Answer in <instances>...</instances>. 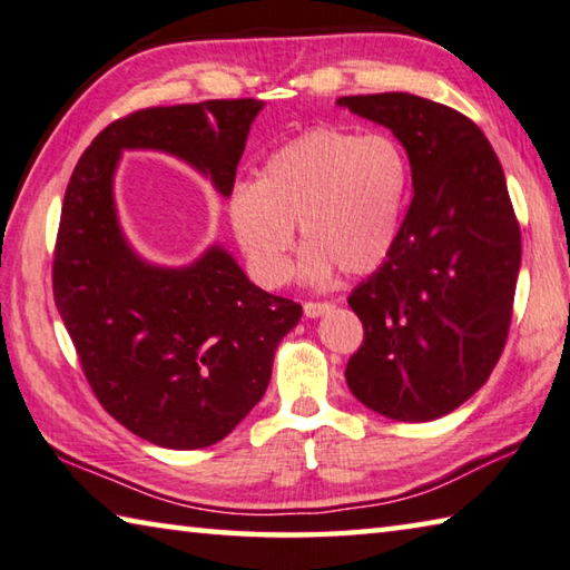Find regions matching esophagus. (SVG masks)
I'll return each instance as SVG.
<instances>
[{
  "label": "esophagus",
  "instance_id": "esophagus-1",
  "mask_svg": "<svg viewBox=\"0 0 570 570\" xmlns=\"http://www.w3.org/2000/svg\"><path fill=\"white\" fill-rule=\"evenodd\" d=\"M331 307H333L331 303H305L303 311H305L307 318H321V315L328 313Z\"/></svg>",
  "mask_w": 570,
  "mask_h": 570
}]
</instances>
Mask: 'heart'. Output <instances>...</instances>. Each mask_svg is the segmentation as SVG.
I'll return each mask as SVG.
<instances>
[{"instance_id":"b5f03b06","label":"heart","mask_w":570,"mask_h":570,"mask_svg":"<svg viewBox=\"0 0 570 570\" xmlns=\"http://www.w3.org/2000/svg\"><path fill=\"white\" fill-rule=\"evenodd\" d=\"M409 189V161L394 138L311 128L265 158L257 181H237L224 214L249 277L277 287L291 277L295 224L307 283L335 267L368 275L394 247Z\"/></svg>"}]
</instances>
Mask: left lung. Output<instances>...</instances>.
Returning <instances> with one entry per match:
<instances>
[{
  "label": "left lung",
  "mask_w": 570,
  "mask_h": 570,
  "mask_svg": "<svg viewBox=\"0 0 570 570\" xmlns=\"http://www.w3.org/2000/svg\"><path fill=\"white\" fill-rule=\"evenodd\" d=\"M389 128L412 164L414 197L394 247L351 293L363 346L346 384L396 422H432L462 406L505 348L520 273V227L482 130L412 92L335 100Z\"/></svg>",
  "instance_id": "obj_1"
}]
</instances>
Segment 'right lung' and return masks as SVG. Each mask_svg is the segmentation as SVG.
<instances>
[{
	"label": "right lung",
	"mask_w": 570,
	"mask_h": 570,
	"mask_svg": "<svg viewBox=\"0 0 570 570\" xmlns=\"http://www.w3.org/2000/svg\"><path fill=\"white\" fill-rule=\"evenodd\" d=\"M263 106L204 100L114 120L65 191L55 305L102 409L166 450L217 444L252 412L303 307L249 283L222 245L179 267L138 255L120 227L116 171L124 151L169 154L227 199Z\"/></svg>",
	"instance_id": "1"
}]
</instances>
